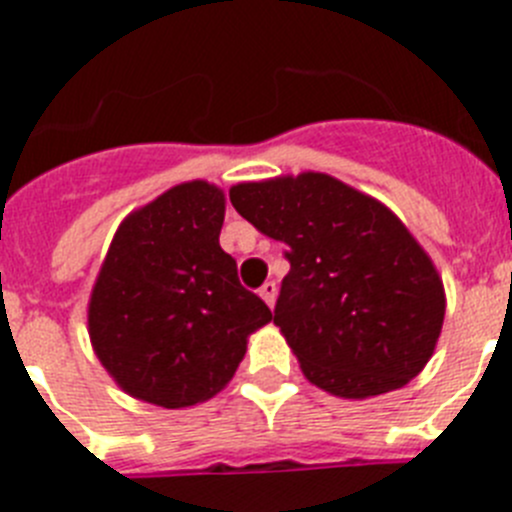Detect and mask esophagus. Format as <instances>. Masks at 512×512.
<instances>
[{
  "label": "esophagus",
  "instance_id": "1",
  "mask_svg": "<svg viewBox=\"0 0 512 512\" xmlns=\"http://www.w3.org/2000/svg\"><path fill=\"white\" fill-rule=\"evenodd\" d=\"M259 295H261V300L266 302V305L274 307V300H277V284H274V282H266L264 287L259 289Z\"/></svg>",
  "mask_w": 512,
  "mask_h": 512
}]
</instances>
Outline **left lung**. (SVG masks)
Listing matches in <instances>:
<instances>
[{
    "label": "left lung",
    "mask_w": 512,
    "mask_h": 512,
    "mask_svg": "<svg viewBox=\"0 0 512 512\" xmlns=\"http://www.w3.org/2000/svg\"><path fill=\"white\" fill-rule=\"evenodd\" d=\"M230 202L287 246L274 325L315 387L364 400L423 372L446 295L431 256L390 207L315 171L235 184Z\"/></svg>",
    "instance_id": "1"
}]
</instances>
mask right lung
Wrapping results in <instances>:
<instances>
[{
	"mask_svg": "<svg viewBox=\"0 0 512 512\" xmlns=\"http://www.w3.org/2000/svg\"><path fill=\"white\" fill-rule=\"evenodd\" d=\"M223 220V189L194 179L117 228L89 300V338L128 395L169 410L210 400L271 320L220 248Z\"/></svg>",
	"mask_w": 512,
	"mask_h": 512,
	"instance_id": "obj_1",
	"label": "right lung"
}]
</instances>
